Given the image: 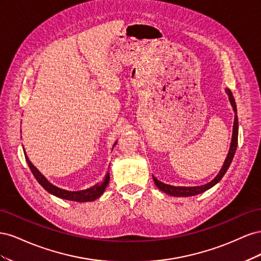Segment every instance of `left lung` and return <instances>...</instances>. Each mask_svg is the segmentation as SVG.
Masks as SVG:
<instances>
[{
  "label": "left lung",
  "instance_id": "left-lung-1",
  "mask_svg": "<svg viewBox=\"0 0 261 261\" xmlns=\"http://www.w3.org/2000/svg\"><path fill=\"white\" fill-rule=\"evenodd\" d=\"M225 92L227 93L228 99H230L231 105L233 107V110L235 112V118H234V125H233V135H232V141H231V146H230V150H228V153L226 159L224 161V164L222 169L220 170L219 174L213 178L209 183L201 185V186H193V187H186V186H172V185H168V184H164L162 181H160L159 179H156L154 176L153 180H154V184L156 185V187L160 189V191L164 192L165 194H168L170 196H175V197H189V196H195V195H198L201 194L203 192L208 191L211 187L215 186L217 183H219L220 179L224 176V174L226 173L228 167H230V164L232 163V160L234 158L235 151H236V147H238V136H239V120H238V111H236V105H235V100L233 94L231 92L230 89H225Z\"/></svg>",
  "mask_w": 261,
  "mask_h": 261
}]
</instances>
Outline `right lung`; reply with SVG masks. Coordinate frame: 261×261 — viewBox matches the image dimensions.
Listing matches in <instances>:
<instances>
[{"instance_id":"add662e5","label":"right lung","mask_w":261,"mask_h":261,"mask_svg":"<svg viewBox=\"0 0 261 261\" xmlns=\"http://www.w3.org/2000/svg\"><path fill=\"white\" fill-rule=\"evenodd\" d=\"M23 152H25V150H23ZM26 153V152H25ZM26 158V161L29 165V169L30 171L33 172L34 176L36 177V179L39 181V184H40L46 192H49L50 194L54 195L59 197V198L62 199H66V200H72V201H78V202H86V201H93L96 200L97 198L103 194V192L106 191V188L109 184V180H110V175H109V172L107 173V175L105 177V179L101 181V183H98L94 186L88 188V189H84V191H78V192H69V191H65V189H62L59 188L57 186H54L53 184H51L50 181L46 179L39 170L35 167V165L31 163L28 159V156L25 155Z\"/></svg>"}]
</instances>
